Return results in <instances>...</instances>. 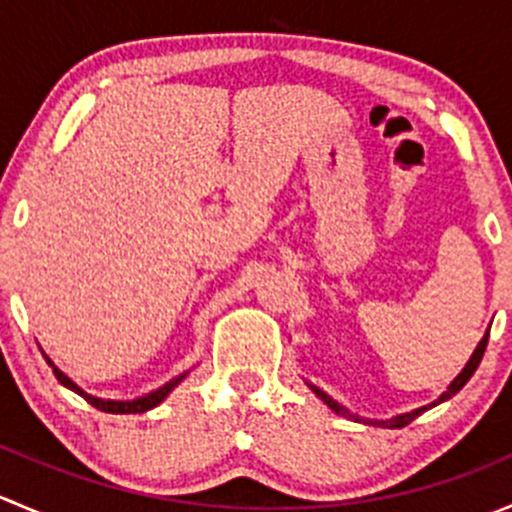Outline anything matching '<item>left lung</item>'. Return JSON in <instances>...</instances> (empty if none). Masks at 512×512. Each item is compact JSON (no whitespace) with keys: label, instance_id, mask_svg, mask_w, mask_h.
<instances>
[{"label":"left lung","instance_id":"left-lung-1","mask_svg":"<svg viewBox=\"0 0 512 512\" xmlns=\"http://www.w3.org/2000/svg\"><path fill=\"white\" fill-rule=\"evenodd\" d=\"M488 337H490V329H488V332H485V337L480 339V342H478L476 352H473L471 359H468V364L463 366V371H461V374H458L456 379L451 381V386H448V391H443V394L438 396V401H433V404H428V406H421V409H416V411H409V414H401V416H394V418H389V421H371V423H374V426L401 428V426H406V423H411V421H414L416 416H421L423 411H428V409H431V406H436V404H441V401H446V399H451V396H456L458 391H461L463 386H466V381L471 379L473 374H476V369H478L480 359H483V354H485V347H488ZM309 389H312L314 394H317L319 399H322L324 404H327L329 409L334 411V414H339V416H352V418H354V414H349V411L344 409L342 404H337V401H334L332 396H327V394H324L322 389H317V386H314V384H309Z\"/></svg>","mask_w":512,"mask_h":512}]
</instances>
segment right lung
Instances as JSON below:
<instances>
[{"instance_id":"add662e5","label":"right lung","mask_w":512,"mask_h":512,"mask_svg":"<svg viewBox=\"0 0 512 512\" xmlns=\"http://www.w3.org/2000/svg\"><path fill=\"white\" fill-rule=\"evenodd\" d=\"M46 361H49V364H51V359H46ZM51 366H54V364H51ZM54 376L61 381V384L66 386V389L76 391V394L84 396V399L89 401L91 406H96L98 411H106V414H143V411H148V409H156L160 401H163L165 396H168L170 391H173L175 386H178L180 381L185 379V374L175 376V379H170L168 384H163V386H160V389L151 391V394L141 396V399H133V401H111V399H96V396L86 394L84 389H79V386H76L74 381H71L69 376L64 374V371L56 369V366H54Z\"/></svg>"}]
</instances>
